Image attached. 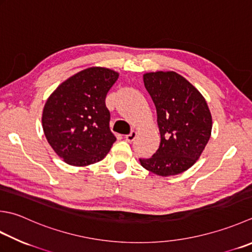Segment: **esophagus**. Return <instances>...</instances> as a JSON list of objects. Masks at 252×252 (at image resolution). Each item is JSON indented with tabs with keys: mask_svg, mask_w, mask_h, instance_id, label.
Instances as JSON below:
<instances>
[{
	"mask_svg": "<svg viewBox=\"0 0 252 252\" xmlns=\"http://www.w3.org/2000/svg\"><path fill=\"white\" fill-rule=\"evenodd\" d=\"M137 136V132L136 131H132L130 134H127V135H126V140L127 141V142H133L135 140V137Z\"/></svg>",
	"mask_w": 252,
	"mask_h": 252,
	"instance_id": "34e87169",
	"label": "esophagus"
}]
</instances>
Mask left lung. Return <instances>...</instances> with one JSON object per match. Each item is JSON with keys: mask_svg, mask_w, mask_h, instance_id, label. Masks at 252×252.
Here are the masks:
<instances>
[{"mask_svg": "<svg viewBox=\"0 0 252 252\" xmlns=\"http://www.w3.org/2000/svg\"><path fill=\"white\" fill-rule=\"evenodd\" d=\"M157 111L159 149L140 159L146 170L161 177L181 174L200 158L211 137L212 116L202 94L174 71L143 75Z\"/></svg>", "mask_w": 252, "mask_h": 252, "instance_id": "1", "label": "left lung"}]
</instances>
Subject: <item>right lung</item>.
<instances>
[{
	"label": "right lung",
	"mask_w": 252,
	"mask_h": 252,
	"mask_svg": "<svg viewBox=\"0 0 252 252\" xmlns=\"http://www.w3.org/2000/svg\"><path fill=\"white\" fill-rule=\"evenodd\" d=\"M118 77L110 68L87 67L61 83L44 103V135L66 164L88 166L109 153L116 136L105 99Z\"/></svg>",
	"instance_id": "obj_1"
}]
</instances>
